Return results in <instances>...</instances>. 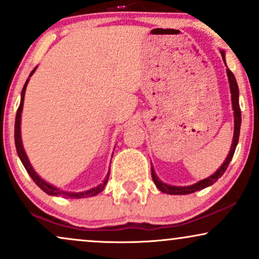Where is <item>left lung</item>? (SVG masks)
<instances>
[{
  "mask_svg": "<svg viewBox=\"0 0 259 259\" xmlns=\"http://www.w3.org/2000/svg\"><path fill=\"white\" fill-rule=\"evenodd\" d=\"M222 59L225 61V52H221ZM226 62V61H225ZM227 75H228V81H229V88H231V95H232V105H233V110H234V137H233V143L231 146V150H229V154L226 158V161L223 162L221 167H220L218 170L213 173L211 177L203 179L200 180L199 183L191 185V186H171V185H167L164 183H162L159 180L157 175H156L154 168L151 167V177L152 180L156 185V187L158 188L161 192L163 193H168V194H188V193H193L196 191L203 190L207 186H211L212 184H215L216 181L219 180L220 178L222 177L223 173L227 169L229 162L232 161L233 155L235 152V148H237L238 142H239V135H240V126H241V111H240V107H239V88L237 84V80H235V76L233 74L232 71H229L227 68Z\"/></svg>",
  "mask_w": 259,
  "mask_h": 259,
  "instance_id": "8db88e82",
  "label": "left lung"
}]
</instances>
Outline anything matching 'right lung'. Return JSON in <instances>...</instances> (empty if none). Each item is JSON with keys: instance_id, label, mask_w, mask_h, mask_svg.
Returning a JSON list of instances; mask_svg holds the SVG:
<instances>
[{"instance_id": "right-lung-1", "label": "right lung", "mask_w": 259, "mask_h": 259, "mask_svg": "<svg viewBox=\"0 0 259 259\" xmlns=\"http://www.w3.org/2000/svg\"><path fill=\"white\" fill-rule=\"evenodd\" d=\"M37 69V67H34L33 71L31 72L30 76L33 74L34 71ZM30 80V78L27 79L26 82H25L24 88H22V91H21V101H20V105H19L18 108V111H17V116H15V130H14V138H15V148H17V152H18V156L19 158L21 159L22 164H24L25 169H26V171L28 174H30V177L32 178V180L36 183V185L41 190L44 191V192L50 194V196H62V197H67V198H85V197H92V196H96V194H98L100 192L103 191V188L105 186V184L108 183V178H109V173H108L107 178L104 179V181L102 183L101 185H98L97 187H94L91 188V190H88L85 191V192H65V191H61L59 190V188H56L55 186H53V185L48 184L47 181H44L43 179H41L39 175H38L36 171H34V169L32 168V165L30 163V161H28L27 156H26V152H25L24 150V146H22V142H21V132H20V124H21V111H22V105H24V98H25V91H26V86H27V82Z\"/></svg>"}]
</instances>
